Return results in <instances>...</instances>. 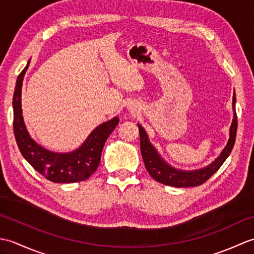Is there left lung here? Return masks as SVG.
<instances>
[{"label":"left lung","instance_id":"obj_1","mask_svg":"<svg viewBox=\"0 0 254 254\" xmlns=\"http://www.w3.org/2000/svg\"><path fill=\"white\" fill-rule=\"evenodd\" d=\"M233 111L234 119L229 130V139L222 150V153L219 154L216 159L206 167L195 170H181L169 165L161 157L158 150L154 147V145L149 142L145 128L141 124H137L139 130V138H141V153L148 174L157 182L175 188H189L203 185L205 181L208 180L220 168V166L225 163V160L227 159L231 150L234 148L237 134V124H238V122H237L235 93L233 97Z\"/></svg>","mask_w":254,"mask_h":254}]
</instances>
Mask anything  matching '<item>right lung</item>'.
Instances as JSON below:
<instances>
[{
  "label": "right lung",
  "instance_id": "obj_1",
  "mask_svg": "<svg viewBox=\"0 0 254 254\" xmlns=\"http://www.w3.org/2000/svg\"><path fill=\"white\" fill-rule=\"evenodd\" d=\"M18 75L13 97L14 134L18 148L24 158L46 179L56 183H73L84 181L94 174L100 163L104 145L119 123L115 117L93 130L84 143L68 153H56L42 147L30 136L25 126L21 111V86L27 68Z\"/></svg>",
  "mask_w": 254,
  "mask_h": 254
}]
</instances>
